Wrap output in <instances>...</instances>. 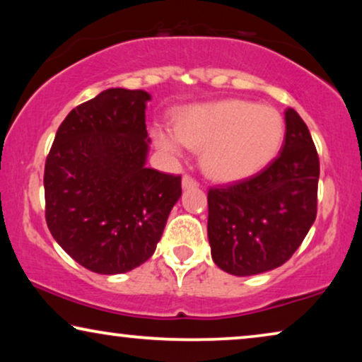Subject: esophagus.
<instances>
[{"label": "esophagus", "mask_w": 362, "mask_h": 362, "mask_svg": "<svg viewBox=\"0 0 362 362\" xmlns=\"http://www.w3.org/2000/svg\"><path fill=\"white\" fill-rule=\"evenodd\" d=\"M181 186H182V189H191V187L197 186V181L194 180V177L185 175L181 180Z\"/></svg>", "instance_id": "esophagus-1"}]
</instances>
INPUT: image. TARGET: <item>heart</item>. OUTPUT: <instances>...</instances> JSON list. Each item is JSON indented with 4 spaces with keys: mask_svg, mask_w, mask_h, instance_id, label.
Listing matches in <instances>:
<instances>
[{
    "mask_svg": "<svg viewBox=\"0 0 362 362\" xmlns=\"http://www.w3.org/2000/svg\"><path fill=\"white\" fill-rule=\"evenodd\" d=\"M284 136L279 110L247 100L191 107L177 118L176 128L155 130L158 148L171 156H182L187 146L202 148V170L221 182L247 180L265 170L279 155Z\"/></svg>",
    "mask_w": 362,
    "mask_h": 362,
    "instance_id": "b5f03b06",
    "label": "heart"
}]
</instances>
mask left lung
<instances>
[{"instance_id": "obj_1", "label": "left lung", "mask_w": 362, "mask_h": 362, "mask_svg": "<svg viewBox=\"0 0 362 362\" xmlns=\"http://www.w3.org/2000/svg\"><path fill=\"white\" fill-rule=\"evenodd\" d=\"M280 155L255 176L207 192V237L221 270L259 275L284 265L316 219L320 160L308 127L285 110Z\"/></svg>"}]
</instances>
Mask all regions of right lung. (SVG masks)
<instances>
[{"instance_id":"obj_1","label":"right lung","mask_w":362,"mask_h":362,"mask_svg":"<svg viewBox=\"0 0 362 362\" xmlns=\"http://www.w3.org/2000/svg\"><path fill=\"white\" fill-rule=\"evenodd\" d=\"M145 90L107 88L61 123L44 170L46 222L77 264L125 274L150 259L181 177L146 168Z\"/></svg>"}]
</instances>
